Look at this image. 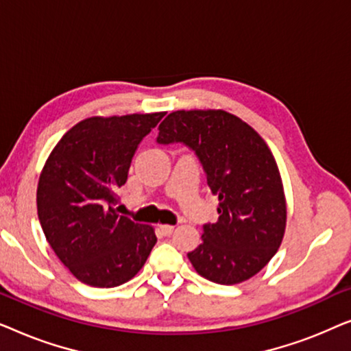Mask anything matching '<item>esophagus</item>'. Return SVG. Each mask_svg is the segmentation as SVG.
<instances>
[{
	"label": "esophagus",
	"instance_id": "esophagus-1",
	"mask_svg": "<svg viewBox=\"0 0 351 351\" xmlns=\"http://www.w3.org/2000/svg\"><path fill=\"white\" fill-rule=\"evenodd\" d=\"M160 232L161 234H165V237H171V234L174 233V227H172V225H160Z\"/></svg>",
	"mask_w": 351,
	"mask_h": 351
}]
</instances>
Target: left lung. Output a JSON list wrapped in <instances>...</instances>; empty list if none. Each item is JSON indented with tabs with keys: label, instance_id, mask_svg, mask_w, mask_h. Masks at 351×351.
Masks as SVG:
<instances>
[{
	"label": "left lung",
	"instance_id": "8db88e82",
	"mask_svg": "<svg viewBox=\"0 0 351 351\" xmlns=\"http://www.w3.org/2000/svg\"><path fill=\"white\" fill-rule=\"evenodd\" d=\"M160 145L184 143L195 152L219 220L203 225V243L186 254L206 280L238 285L262 270L285 237L286 198L265 141L223 110H179L158 128Z\"/></svg>",
	"mask_w": 351,
	"mask_h": 351
}]
</instances>
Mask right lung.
<instances>
[{
	"label": "right lung",
	"mask_w": 351,
	"mask_h": 351,
	"mask_svg": "<svg viewBox=\"0 0 351 351\" xmlns=\"http://www.w3.org/2000/svg\"><path fill=\"white\" fill-rule=\"evenodd\" d=\"M165 114L83 119L60 138L43 167L38 219L52 251L84 285H123L155 246V230L119 215L114 206L138 143Z\"/></svg>",
	"instance_id": "1"
}]
</instances>
